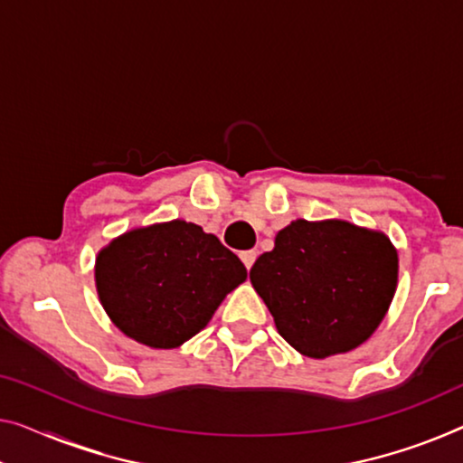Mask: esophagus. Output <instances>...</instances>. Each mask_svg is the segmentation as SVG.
<instances>
[{
    "label": "esophagus",
    "instance_id": "esophagus-1",
    "mask_svg": "<svg viewBox=\"0 0 463 463\" xmlns=\"http://www.w3.org/2000/svg\"><path fill=\"white\" fill-rule=\"evenodd\" d=\"M255 258H258V251H255V250H247V251H241V260H243V264H245V268H247V270H251V266H253V261H255Z\"/></svg>",
    "mask_w": 463,
    "mask_h": 463
}]
</instances>
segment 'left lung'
Wrapping results in <instances>:
<instances>
[{
    "label": "left lung",
    "instance_id": "left-lung-1",
    "mask_svg": "<svg viewBox=\"0 0 463 463\" xmlns=\"http://www.w3.org/2000/svg\"><path fill=\"white\" fill-rule=\"evenodd\" d=\"M389 237L345 220H295L250 270L282 339L316 360L368 341L397 288Z\"/></svg>",
    "mask_w": 463,
    "mask_h": 463
}]
</instances>
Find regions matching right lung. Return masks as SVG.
Segmentation results:
<instances>
[{
  "instance_id": "obj_1",
  "label": "right lung",
  "mask_w": 463,
  "mask_h": 463,
  "mask_svg": "<svg viewBox=\"0 0 463 463\" xmlns=\"http://www.w3.org/2000/svg\"><path fill=\"white\" fill-rule=\"evenodd\" d=\"M245 279L237 255L184 220L124 232L95 261L109 320L154 349H175L195 336Z\"/></svg>"
}]
</instances>
